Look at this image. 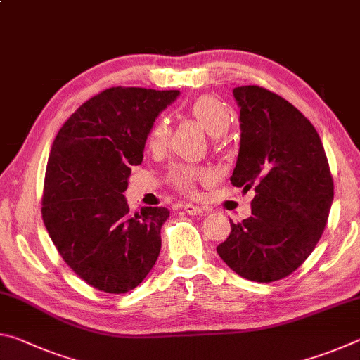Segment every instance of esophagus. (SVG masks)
<instances>
[{
  "instance_id": "34e87169",
  "label": "esophagus",
  "mask_w": 360,
  "mask_h": 360,
  "mask_svg": "<svg viewBox=\"0 0 360 360\" xmlns=\"http://www.w3.org/2000/svg\"><path fill=\"white\" fill-rule=\"evenodd\" d=\"M184 212H186V214H188V216H198V214H202L203 210L200 208V206H195V205L187 203L184 206Z\"/></svg>"
}]
</instances>
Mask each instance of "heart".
Wrapping results in <instances>:
<instances>
[{"instance_id":"b5f03b06","label":"heart","mask_w":360,"mask_h":360,"mask_svg":"<svg viewBox=\"0 0 360 360\" xmlns=\"http://www.w3.org/2000/svg\"><path fill=\"white\" fill-rule=\"evenodd\" d=\"M191 112L198 124L203 127L205 131L211 136H221L230 127V111L224 103L216 96H200L191 106ZM169 139V124L165 117L158 119L149 131L148 144L149 149L158 152L165 149ZM212 173L206 168L178 165L168 172V181L176 191L186 195H193L197 192V186L202 182H210Z\"/></svg>"}]
</instances>
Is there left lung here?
I'll return each mask as SVG.
<instances>
[{
	"instance_id": "obj_1",
	"label": "left lung",
	"mask_w": 360,
	"mask_h": 360,
	"mask_svg": "<svg viewBox=\"0 0 360 360\" xmlns=\"http://www.w3.org/2000/svg\"><path fill=\"white\" fill-rule=\"evenodd\" d=\"M240 106V152L231 184L254 187L252 214L233 224L217 254L255 283L283 279L318 245L333 200L321 138L283 96L259 85L233 89Z\"/></svg>"
}]
</instances>
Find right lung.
<instances>
[{"label":"right lung","mask_w":360,"mask_h":360,"mask_svg":"<svg viewBox=\"0 0 360 360\" xmlns=\"http://www.w3.org/2000/svg\"><path fill=\"white\" fill-rule=\"evenodd\" d=\"M179 90L111 87L79 106L53 139L42 221L62 259L92 288L125 294L160 254L167 208L131 214L124 192L155 117Z\"/></svg>","instance_id":"obj_1"}]
</instances>
